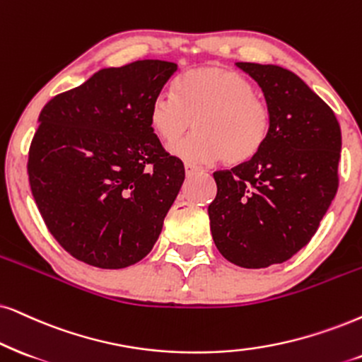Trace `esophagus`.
Returning <instances> with one entry per match:
<instances>
[{
	"label": "esophagus",
	"mask_w": 362,
	"mask_h": 362,
	"mask_svg": "<svg viewBox=\"0 0 362 362\" xmlns=\"http://www.w3.org/2000/svg\"><path fill=\"white\" fill-rule=\"evenodd\" d=\"M202 170V168H200L199 165H195V163H190V162H185V173L187 175H194V173H197V172H200Z\"/></svg>",
	"instance_id": "obj_1"
}]
</instances>
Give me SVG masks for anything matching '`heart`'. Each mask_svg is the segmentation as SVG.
<instances>
[{"instance_id":"b5f03b06","label":"heart","mask_w":362,"mask_h":362,"mask_svg":"<svg viewBox=\"0 0 362 362\" xmlns=\"http://www.w3.org/2000/svg\"><path fill=\"white\" fill-rule=\"evenodd\" d=\"M150 127L163 144H173L192 127L195 134L178 141L173 153L194 162L223 160L230 165L254 158L269 139L271 112L255 97V86L239 71L200 66L160 93L148 113Z\"/></svg>"}]
</instances>
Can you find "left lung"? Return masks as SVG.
I'll return each mask as SVG.
<instances>
[{
	"mask_svg": "<svg viewBox=\"0 0 362 362\" xmlns=\"http://www.w3.org/2000/svg\"><path fill=\"white\" fill-rule=\"evenodd\" d=\"M235 65L262 88L271 132L254 158L214 173L210 230L228 262L264 269L286 262L317 230L337 192L341 127L296 73L277 65Z\"/></svg>",
	"mask_w": 362,
	"mask_h": 362,
	"instance_id": "left-lung-1",
	"label": "left lung"
}]
</instances>
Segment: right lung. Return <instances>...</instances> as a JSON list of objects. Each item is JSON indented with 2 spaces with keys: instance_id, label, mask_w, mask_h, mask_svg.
<instances>
[{
  "instance_id": "1",
  "label": "right lung",
  "mask_w": 362,
  "mask_h": 362,
  "mask_svg": "<svg viewBox=\"0 0 362 362\" xmlns=\"http://www.w3.org/2000/svg\"><path fill=\"white\" fill-rule=\"evenodd\" d=\"M177 63L103 68L45 105L28 153L31 194L48 230L81 262L134 265L153 249L185 178L150 127Z\"/></svg>"
}]
</instances>
